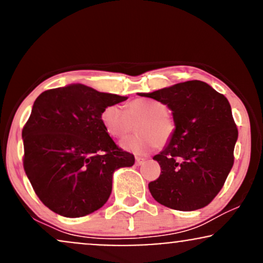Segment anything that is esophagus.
<instances>
[{"label":"esophagus","mask_w":263,"mask_h":263,"mask_svg":"<svg viewBox=\"0 0 263 263\" xmlns=\"http://www.w3.org/2000/svg\"><path fill=\"white\" fill-rule=\"evenodd\" d=\"M145 157H143V156H137L135 157V162H137V165H143V163L145 162Z\"/></svg>","instance_id":"esophagus-1"}]
</instances>
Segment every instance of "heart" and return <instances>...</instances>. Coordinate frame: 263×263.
<instances>
[{"mask_svg":"<svg viewBox=\"0 0 263 263\" xmlns=\"http://www.w3.org/2000/svg\"><path fill=\"white\" fill-rule=\"evenodd\" d=\"M138 134L120 143L125 150L145 155L157 146H165L174 138L176 122L163 103L154 100H135L126 106V112L118 104H109L101 113V122L110 137L122 138L133 129Z\"/></svg>","mask_w":263,"mask_h":263,"instance_id":"heart-1","label":"heart"}]
</instances>
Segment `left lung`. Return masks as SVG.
I'll return each instance as SVG.
<instances>
[{"mask_svg": "<svg viewBox=\"0 0 263 263\" xmlns=\"http://www.w3.org/2000/svg\"><path fill=\"white\" fill-rule=\"evenodd\" d=\"M139 95L166 104L176 122L174 138L154 156L161 175L149 183L151 196L176 211L208 205L234 165L237 128L229 101L198 80Z\"/></svg>", "mask_w": 263, "mask_h": 263, "instance_id": "8db88e82", "label": "left lung"}]
</instances>
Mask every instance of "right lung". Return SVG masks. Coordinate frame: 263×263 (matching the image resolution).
<instances>
[{
	"label": "right lung",
	"instance_id": "right-lung-1",
	"mask_svg": "<svg viewBox=\"0 0 263 263\" xmlns=\"http://www.w3.org/2000/svg\"><path fill=\"white\" fill-rule=\"evenodd\" d=\"M128 100L81 83L44 91L22 130L23 166L43 204L66 218L106 204L116 170L134 165L101 122L103 108Z\"/></svg>",
	"mask_w": 263,
	"mask_h": 263
}]
</instances>
